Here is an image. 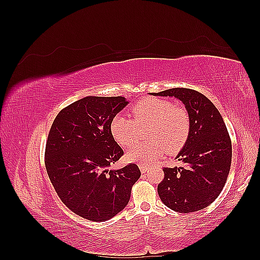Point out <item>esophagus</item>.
Masks as SVG:
<instances>
[{
  "label": "esophagus",
  "mask_w": 260,
  "mask_h": 260,
  "mask_svg": "<svg viewBox=\"0 0 260 260\" xmlns=\"http://www.w3.org/2000/svg\"><path fill=\"white\" fill-rule=\"evenodd\" d=\"M139 167H140V170L142 171L143 174H144V172H146V171L149 169L147 166H145V165H143V164H140V166H139Z\"/></svg>",
  "instance_id": "1"
}]
</instances>
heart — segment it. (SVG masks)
Masks as SVG:
<instances>
[{
	"label": "heart",
	"mask_w": 260,
	"mask_h": 260,
	"mask_svg": "<svg viewBox=\"0 0 260 260\" xmlns=\"http://www.w3.org/2000/svg\"><path fill=\"white\" fill-rule=\"evenodd\" d=\"M133 119L125 115H116L111 122V133L118 144L129 146L139 136V127L151 124L147 137L151 141L133 144L127 158L140 164H152L167 152L182 147L190 133V117L185 109L169 101L144 98L131 107Z\"/></svg>",
	"instance_id": "1"
}]
</instances>
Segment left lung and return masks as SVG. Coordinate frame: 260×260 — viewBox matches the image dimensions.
Masks as SVG:
<instances>
[{
	"label": "left lung",
	"mask_w": 260,
	"mask_h": 260,
	"mask_svg": "<svg viewBox=\"0 0 260 260\" xmlns=\"http://www.w3.org/2000/svg\"><path fill=\"white\" fill-rule=\"evenodd\" d=\"M153 94L180 100L191 123L186 142L177 155L184 166L164 168L157 192L172 210L182 214L201 210L221 193L231 167L232 144L222 116L195 90L175 88Z\"/></svg>",
	"instance_id": "8db88e82"
}]
</instances>
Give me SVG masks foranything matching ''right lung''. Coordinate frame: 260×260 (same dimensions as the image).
I'll list each match as a JSON object with an SVG mask.
<instances>
[{
  "label": "right lung",
  "mask_w": 260,
  "mask_h": 260,
  "mask_svg": "<svg viewBox=\"0 0 260 260\" xmlns=\"http://www.w3.org/2000/svg\"><path fill=\"white\" fill-rule=\"evenodd\" d=\"M129 102L123 96H86L58 113L45 146V168L58 198L75 214L106 221L130 200L141 171L136 164L111 170L123 155L111 122Z\"/></svg>",
  "instance_id": "add662e5"
}]
</instances>
